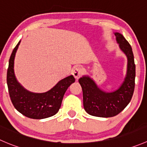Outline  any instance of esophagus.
<instances>
[{
  "mask_svg": "<svg viewBox=\"0 0 147 147\" xmlns=\"http://www.w3.org/2000/svg\"><path fill=\"white\" fill-rule=\"evenodd\" d=\"M72 74H73L74 77L76 79H78L83 74V69L80 67H76L74 68L73 71H72Z\"/></svg>",
  "mask_w": 147,
  "mask_h": 147,
  "instance_id": "esophagus-1",
  "label": "esophagus"
}]
</instances>
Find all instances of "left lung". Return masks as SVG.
Instances as JSON below:
<instances>
[{"label":"left lung","mask_w":147,"mask_h":147,"mask_svg":"<svg viewBox=\"0 0 147 147\" xmlns=\"http://www.w3.org/2000/svg\"><path fill=\"white\" fill-rule=\"evenodd\" d=\"M115 36L120 49L127 57L126 77L120 88L111 92L101 90L89 77L80 78L79 82L82 89L84 108L91 116L103 118L116 116L127 106L133 96L136 66L132 48L122 34L115 33Z\"/></svg>","instance_id":"obj_1"}]
</instances>
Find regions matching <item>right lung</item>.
Returning a JSON list of instances; mask_svg holds the SVG:
<instances>
[{
	"label": "right lung",
	"instance_id": "1",
	"mask_svg": "<svg viewBox=\"0 0 147 147\" xmlns=\"http://www.w3.org/2000/svg\"><path fill=\"white\" fill-rule=\"evenodd\" d=\"M20 41L13 50L7 71V85L13 105L18 112L33 119H42L54 116L59 111L64 95L68 87L75 81L72 75L59 81L50 90L34 93L24 89L16 79L14 58Z\"/></svg>",
	"mask_w": 147,
	"mask_h": 147
}]
</instances>
